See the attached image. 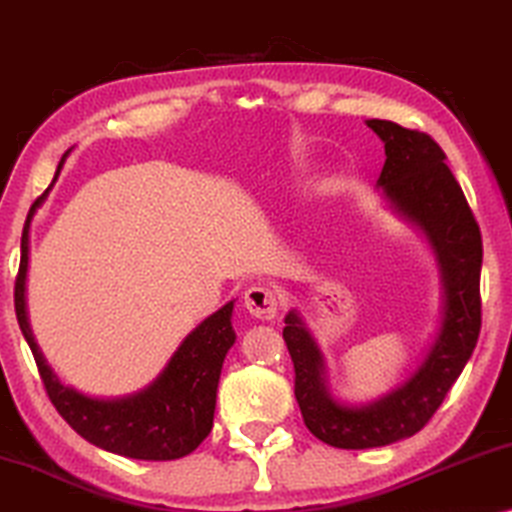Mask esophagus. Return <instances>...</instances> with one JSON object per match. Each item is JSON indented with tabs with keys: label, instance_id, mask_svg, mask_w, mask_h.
<instances>
[{
	"label": "esophagus",
	"instance_id": "obj_1",
	"mask_svg": "<svg viewBox=\"0 0 512 512\" xmlns=\"http://www.w3.org/2000/svg\"><path fill=\"white\" fill-rule=\"evenodd\" d=\"M244 307H247V312L251 317L261 319V321H270L277 317V310H279V298L275 289H270V286H251V289L244 293Z\"/></svg>",
	"mask_w": 512,
	"mask_h": 512
}]
</instances>
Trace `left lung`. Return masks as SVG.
<instances>
[{
  "label": "left lung",
  "instance_id": "left-lung-1",
  "mask_svg": "<svg viewBox=\"0 0 512 512\" xmlns=\"http://www.w3.org/2000/svg\"><path fill=\"white\" fill-rule=\"evenodd\" d=\"M384 142L377 179L389 207L422 230L436 256L443 307L438 333L403 384L366 405L335 401L328 391L324 354L298 310L284 317V342L296 370V401L305 426L326 445L368 450L415 436L440 408L471 359L480 335L482 237L464 191L445 165V153L426 132L370 118Z\"/></svg>",
  "mask_w": 512,
  "mask_h": 512
}]
</instances>
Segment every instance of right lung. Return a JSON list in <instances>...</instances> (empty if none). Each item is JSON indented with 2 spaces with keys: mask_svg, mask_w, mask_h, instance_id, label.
I'll return each mask as SVG.
<instances>
[{
  "mask_svg": "<svg viewBox=\"0 0 512 512\" xmlns=\"http://www.w3.org/2000/svg\"><path fill=\"white\" fill-rule=\"evenodd\" d=\"M69 153V151H67ZM67 153L55 170L53 184L60 177ZM34 202L27 214L23 240H20V268L16 277V317L34 361H37L46 394L62 419L102 450L144 461H170L191 454L209 436L214 424L216 389L228 349L235 345L233 319L235 300H230L214 314L193 328L181 340L156 380L137 394L123 398H93L74 387H65L48 366L34 340L25 305V279L30 263V223L46 200L48 191Z\"/></svg>",
  "mask_w": 512,
  "mask_h": 512,
  "instance_id": "right-lung-1",
  "label": "right lung"
}]
</instances>
